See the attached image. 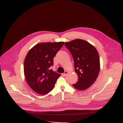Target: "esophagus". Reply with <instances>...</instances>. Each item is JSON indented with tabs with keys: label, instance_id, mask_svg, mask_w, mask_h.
Wrapping results in <instances>:
<instances>
[{
	"label": "esophagus",
	"instance_id": "34e87169",
	"mask_svg": "<svg viewBox=\"0 0 123 123\" xmlns=\"http://www.w3.org/2000/svg\"><path fill=\"white\" fill-rule=\"evenodd\" d=\"M67 73H68V71H66L64 73H62V75L65 76H66L67 75Z\"/></svg>",
	"mask_w": 123,
	"mask_h": 123
}]
</instances>
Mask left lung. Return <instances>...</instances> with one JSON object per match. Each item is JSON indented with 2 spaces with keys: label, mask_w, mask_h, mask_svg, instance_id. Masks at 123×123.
I'll use <instances>...</instances> for the list:
<instances>
[{
  "label": "left lung",
  "mask_w": 123,
  "mask_h": 123,
  "mask_svg": "<svg viewBox=\"0 0 123 123\" xmlns=\"http://www.w3.org/2000/svg\"><path fill=\"white\" fill-rule=\"evenodd\" d=\"M71 54L75 72L78 75V81L73 86L84 90L93 84L100 70L99 57L95 48L88 42L76 39L65 43Z\"/></svg>",
  "instance_id": "1"
}]
</instances>
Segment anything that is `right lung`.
Wrapping results in <instances>:
<instances>
[{
    "label": "right lung",
    "instance_id": "1",
    "mask_svg": "<svg viewBox=\"0 0 123 123\" xmlns=\"http://www.w3.org/2000/svg\"><path fill=\"white\" fill-rule=\"evenodd\" d=\"M64 42L36 44L29 50L24 61V74L29 86L39 94H46L53 89L61 75L51 69L53 58Z\"/></svg>",
    "mask_w": 123,
    "mask_h": 123
}]
</instances>
